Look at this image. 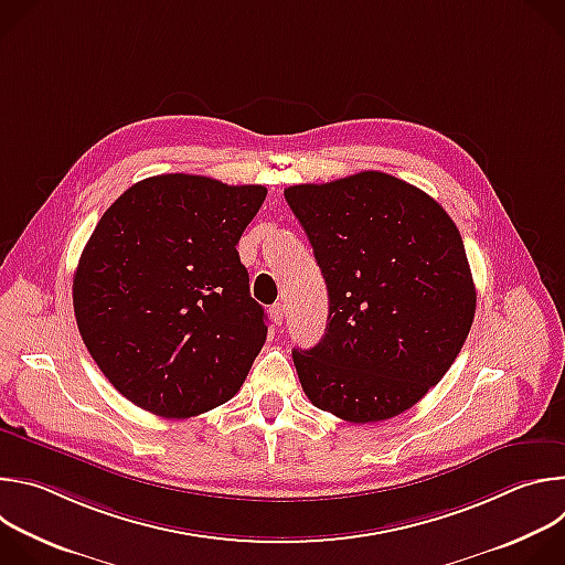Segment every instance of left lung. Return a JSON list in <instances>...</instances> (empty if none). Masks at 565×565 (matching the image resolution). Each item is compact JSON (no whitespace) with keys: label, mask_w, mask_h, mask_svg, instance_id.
Listing matches in <instances>:
<instances>
[{"label":"left lung","mask_w":565,"mask_h":565,"mask_svg":"<svg viewBox=\"0 0 565 565\" xmlns=\"http://www.w3.org/2000/svg\"><path fill=\"white\" fill-rule=\"evenodd\" d=\"M264 199L262 185L166 174L98 221L73 279L75 321L136 407L185 420L246 382L268 327L236 244Z\"/></svg>","instance_id":"left-lung-1"}]
</instances>
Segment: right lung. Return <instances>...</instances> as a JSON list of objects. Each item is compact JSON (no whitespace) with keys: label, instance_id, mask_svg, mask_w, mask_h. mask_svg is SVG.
<instances>
[{"label":"right lung","instance_id":"right-lung-1","mask_svg":"<svg viewBox=\"0 0 565 565\" xmlns=\"http://www.w3.org/2000/svg\"><path fill=\"white\" fill-rule=\"evenodd\" d=\"M324 277V338L292 351L321 412L377 423L412 409L460 353L476 312L465 246L449 214L382 172L284 192Z\"/></svg>","mask_w":565,"mask_h":565}]
</instances>
